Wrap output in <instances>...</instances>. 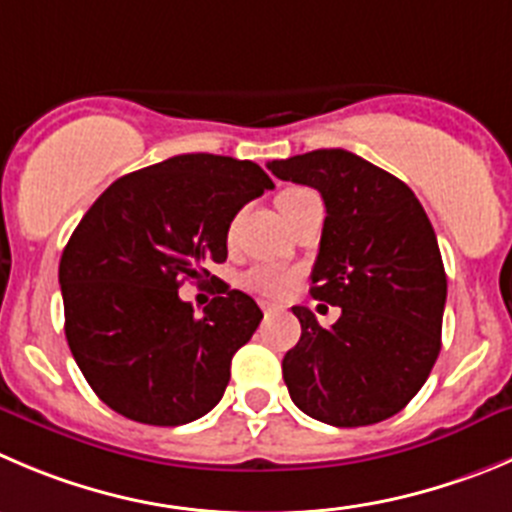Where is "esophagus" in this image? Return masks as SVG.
Wrapping results in <instances>:
<instances>
[{
    "instance_id": "obj_1",
    "label": "esophagus",
    "mask_w": 512,
    "mask_h": 512,
    "mask_svg": "<svg viewBox=\"0 0 512 512\" xmlns=\"http://www.w3.org/2000/svg\"><path fill=\"white\" fill-rule=\"evenodd\" d=\"M261 309H264V314H279V311H284V306L279 304H269V301H261Z\"/></svg>"
}]
</instances>
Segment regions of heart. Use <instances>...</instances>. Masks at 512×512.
I'll return each mask as SVG.
<instances>
[{
  "label": "heart",
  "mask_w": 512,
  "mask_h": 512,
  "mask_svg": "<svg viewBox=\"0 0 512 512\" xmlns=\"http://www.w3.org/2000/svg\"><path fill=\"white\" fill-rule=\"evenodd\" d=\"M306 193L309 191L291 188V191L281 193V196L276 198V203H279V208H281V206H286L289 201H294V198L306 196ZM296 281H299V271L291 269V266L276 264V261H266V264L251 266V269L243 274L241 284L246 286L248 291H253V294L279 299V296H286L291 289H294Z\"/></svg>",
  "instance_id": "b5f03b06"
}]
</instances>
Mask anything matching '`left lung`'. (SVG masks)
I'll return each instance as SVG.
<instances>
[{"instance_id": "left-lung-1", "label": "left lung", "mask_w": 512, "mask_h": 512, "mask_svg": "<svg viewBox=\"0 0 512 512\" xmlns=\"http://www.w3.org/2000/svg\"><path fill=\"white\" fill-rule=\"evenodd\" d=\"M269 170L324 198L311 296L342 306L332 329L294 306L301 339L281 364L291 399L334 427L387 420L440 354L447 276L435 228L402 180L349 150H311Z\"/></svg>"}]
</instances>
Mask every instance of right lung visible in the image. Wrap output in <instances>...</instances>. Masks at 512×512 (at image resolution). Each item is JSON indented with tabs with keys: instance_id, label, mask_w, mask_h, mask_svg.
Masks as SVG:
<instances>
[{
	"instance_id": "obj_1",
	"label": "right lung",
	"mask_w": 512,
	"mask_h": 512,
	"mask_svg": "<svg viewBox=\"0 0 512 512\" xmlns=\"http://www.w3.org/2000/svg\"><path fill=\"white\" fill-rule=\"evenodd\" d=\"M269 188L251 160L188 153L123 175L82 216L60 259L65 337L110 410L175 427L221 402L264 314L221 286L196 316L178 289L226 261L233 216Z\"/></svg>"
}]
</instances>
